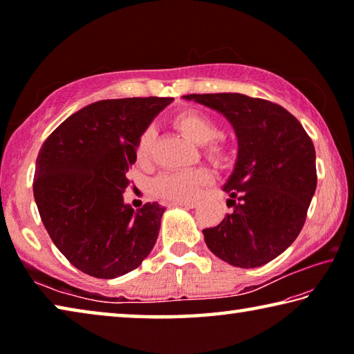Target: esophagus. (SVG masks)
Segmentation results:
<instances>
[{
	"mask_svg": "<svg viewBox=\"0 0 354 354\" xmlns=\"http://www.w3.org/2000/svg\"><path fill=\"white\" fill-rule=\"evenodd\" d=\"M198 200H189V201H178L175 203V206H184V207H189V209H194L198 206Z\"/></svg>",
	"mask_w": 354,
	"mask_h": 354,
	"instance_id": "34e87169",
	"label": "esophagus"
}]
</instances>
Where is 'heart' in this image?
Returning a JSON list of instances; mask_svg holds the SVG:
<instances>
[{
  "label": "heart",
  "instance_id": "heart-1",
  "mask_svg": "<svg viewBox=\"0 0 354 354\" xmlns=\"http://www.w3.org/2000/svg\"><path fill=\"white\" fill-rule=\"evenodd\" d=\"M173 128L187 137L196 145L203 147V154L217 165H227L232 160V147L225 137L218 136V124L206 112L185 109L171 117ZM154 143L153 129L143 131L137 142V160L148 164L151 159ZM212 175L206 169L190 171L165 173L154 181V192L170 201H189L200 194V190L211 183Z\"/></svg>",
  "mask_w": 354,
  "mask_h": 354
}]
</instances>
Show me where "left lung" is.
<instances>
[{"label":"left lung","instance_id":"1","mask_svg":"<svg viewBox=\"0 0 354 354\" xmlns=\"http://www.w3.org/2000/svg\"><path fill=\"white\" fill-rule=\"evenodd\" d=\"M183 98L223 113L237 136L236 165L223 185L234 211L203 230L207 248L241 268L273 261L306 221L317 187L313 140L289 111L272 101L242 93Z\"/></svg>","mask_w":354,"mask_h":354}]
</instances>
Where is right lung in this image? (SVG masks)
<instances>
[{
  "label": "right lung",
  "instance_id": "add662e5",
  "mask_svg": "<svg viewBox=\"0 0 354 354\" xmlns=\"http://www.w3.org/2000/svg\"><path fill=\"white\" fill-rule=\"evenodd\" d=\"M173 98L101 100L75 112L41 145L34 175L40 218L77 270L112 279L134 270L153 250L165 211L123 201L127 173L143 131Z\"/></svg>",
  "mask_w": 354,
  "mask_h": 354
}]
</instances>
